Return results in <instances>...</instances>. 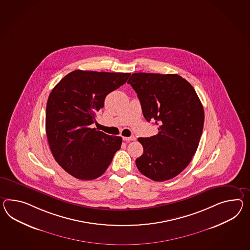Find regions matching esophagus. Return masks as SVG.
<instances>
[{
	"instance_id": "34e87169",
	"label": "esophagus",
	"mask_w": 250,
	"mask_h": 250,
	"mask_svg": "<svg viewBox=\"0 0 250 250\" xmlns=\"http://www.w3.org/2000/svg\"><path fill=\"white\" fill-rule=\"evenodd\" d=\"M123 139H124V141H125V142H130V141L135 140L136 138H135V136L132 135V136H130V137H124Z\"/></svg>"
}]
</instances>
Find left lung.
<instances>
[{
  "mask_svg": "<svg viewBox=\"0 0 250 250\" xmlns=\"http://www.w3.org/2000/svg\"><path fill=\"white\" fill-rule=\"evenodd\" d=\"M143 115L158 134L140 137L144 153L135 160L142 174L155 182L177 176L192 160L200 143L204 111L193 86L177 74L134 73L128 80Z\"/></svg>",
  "mask_w": 250,
  "mask_h": 250,
  "instance_id": "8db88e82",
  "label": "left lung"
}]
</instances>
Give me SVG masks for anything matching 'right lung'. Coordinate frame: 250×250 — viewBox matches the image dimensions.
I'll list each match as a JSON object with an SVG mask.
<instances>
[{
  "label": "right lung",
  "mask_w": 250,
  "mask_h": 250,
  "mask_svg": "<svg viewBox=\"0 0 250 250\" xmlns=\"http://www.w3.org/2000/svg\"><path fill=\"white\" fill-rule=\"evenodd\" d=\"M130 73L74 70L55 85L46 108V134L56 162L80 180L101 176L121 147L122 138L92 128L96 112Z\"/></svg>",
  "instance_id": "obj_1"
}]
</instances>
